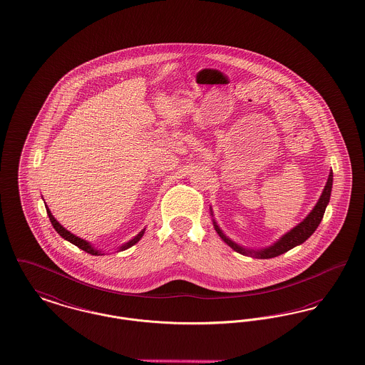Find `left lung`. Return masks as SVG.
<instances>
[{
  "label": "left lung",
  "mask_w": 365,
  "mask_h": 365,
  "mask_svg": "<svg viewBox=\"0 0 365 365\" xmlns=\"http://www.w3.org/2000/svg\"><path fill=\"white\" fill-rule=\"evenodd\" d=\"M331 189H332V172L328 176V180H327V185L324 187V192H322L319 202L313 208V211L307 215V217L303 222H300L297 227H294L285 236L281 237L274 245H272L269 248H264V250H260V251H250V250L241 248L240 245H237L236 242L229 240L227 237L220 232V229L216 226V223L214 222L215 230L235 251L240 252V254H251V255H255V257H260V259L279 257L281 254H284V252L292 250L294 247L304 242L309 237L316 232V229L319 227V225L322 222V216H324V212H325V208H327V205L329 202Z\"/></svg>",
  "instance_id": "left-lung-1"
}]
</instances>
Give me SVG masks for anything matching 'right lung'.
<instances>
[{"label":"right lung","instance_id":"add662e5","mask_svg":"<svg viewBox=\"0 0 365 365\" xmlns=\"http://www.w3.org/2000/svg\"><path fill=\"white\" fill-rule=\"evenodd\" d=\"M46 214H48V216H49V220H51V223H52V226H53V229L61 235V236L63 237L65 240H67V241H70L71 244H74L76 247H78L80 250H83V251H86V252H88V254H91V255H101V252L99 251H96L93 247H91V244L88 242V241H86V240H83V238H80V237L74 236V235H71L70 232H67L66 230L65 227L52 216V214H51V211L48 210V207H46ZM143 233H145V230H142L138 236L135 237V238H132L130 241H128L125 245H123L121 247V250H127V248H129V247H132L133 244H136L140 238H142V236H143Z\"/></svg>","mask_w":365,"mask_h":365}]
</instances>
